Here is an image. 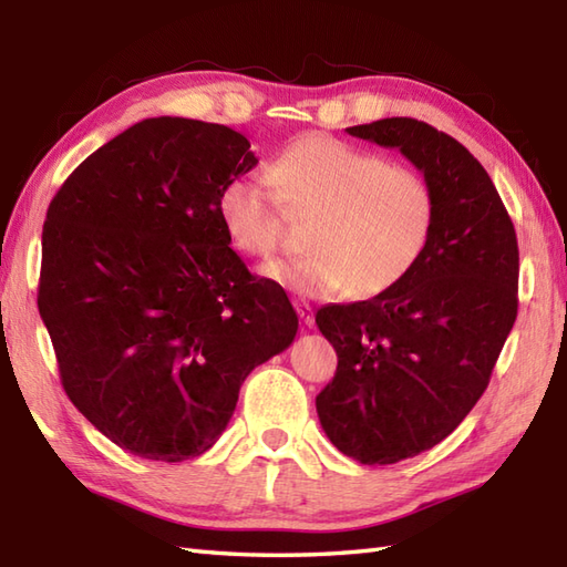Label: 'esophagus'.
<instances>
[{
  "label": "esophagus",
  "instance_id": "34e87169",
  "mask_svg": "<svg viewBox=\"0 0 567 567\" xmlns=\"http://www.w3.org/2000/svg\"><path fill=\"white\" fill-rule=\"evenodd\" d=\"M295 309H297V317L302 319L305 327H315V311H311V307L307 302H295Z\"/></svg>",
  "mask_w": 567,
  "mask_h": 567
}]
</instances>
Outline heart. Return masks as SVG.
Here are the masks:
<instances>
[{
  "mask_svg": "<svg viewBox=\"0 0 567 567\" xmlns=\"http://www.w3.org/2000/svg\"><path fill=\"white\" fill-rule=\"evenodd\" d=\"M285 209L311 214V252L268 262L260 275L299 297L392 290L419 262L433 224L431 187L416 171L327 134L290 141L275 153L268 179L234 177L216 197L224 234L252 258L280 248Z\"/></svg>",
  "mask_w": 567,
  "mask_h": 567,
  "instance_id": "heart-1",
  "label": "heart"
}]
</instances>
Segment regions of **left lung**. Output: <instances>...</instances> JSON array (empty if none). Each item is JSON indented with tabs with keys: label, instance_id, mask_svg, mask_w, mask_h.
Returning <instances> with one entry per match:
<instances>
[{
	"label": "left lung",
	"instance_id": "left-lung-1",
	"mask_svg": "<svg viewBox=\"0 0 567 567\" xmlns=\"http://www.w3.org/2000/svg\"><path fill=\"white\" fill-rule=\"evenodd\" d=\"M346 131L400 151L433 195L412 272L365 302L317 311L339 355L317 396L321 429L353 461L392 465L441 443L487 390L519 307V246L497 187L463 143L406 116Z\"/></svg>",
	"mask_w": 567,
	"mask_h": 567
}]
</instances>
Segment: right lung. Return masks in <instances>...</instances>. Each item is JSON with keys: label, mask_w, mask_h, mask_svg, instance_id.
<instances>
[{"label": "right lung", "mask_w": 567, "mask_h": 567, "mask_svg": "<svg viewBox=\"0 0 567 567\" xmlns=\"http://www.w3.org/2000/svg\"><path fill=\"white\" fill-rule=\"evenodd\" d=\"M258 158L238 131L158 116L82 161L43 224L39 311L90 424L146 461L219 441L238 390L297 336L280 285L228 246L216 197Z\"/></svg>", "instance_id": "add662e5"}]
</instances>
